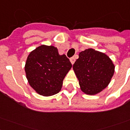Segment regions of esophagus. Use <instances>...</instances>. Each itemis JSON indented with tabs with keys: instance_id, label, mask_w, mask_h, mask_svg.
Segmentation results:
<instances>
[{
	"instance_id": "1",
	"label": "esophagus",
	"mask_w": 130,
	"mask_h": 130,
	"mask_svg": "<svg viewBox=\"0 0 130 130\" xmlns=\"http://www.w3.org/2000/svg\"><path fill=\"white\" fill-rule=\"evenodd\" d=\"M75 59L74 58V57H71V58H70V61H71V63L72 65H73V63H75Z\"/></svg>"
}]
</instances>
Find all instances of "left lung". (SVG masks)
Instances as JSON below:
<instances>
[{"instance_id": "8db88e82", "label": "left lung", "mask_w": 130, "mask_h": 130, "mask_svg": "<svg viewBox=\"0 0 130 130\" xmlns=\"http://www.w3.org/2000/svg\"><path fill=\"white\" fill-rule=\"evenodd\" d=\"M81 90L87 94H96L108 86L115 66L107 55L92 48L79 54L73 65Z\"/></svg>"}]
</instances>
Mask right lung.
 <instances>
[{"label": "right lung", "instance_id": "obj_1", "mask_svg": "<svg viewBox=\"0 0 130 130\" xmlns=\"http://www.w3.org/2000/svg\"><path fill=\"white\" fill-rule=\"evenodd\" d=\"M71 67L69 59L59 55L57 48L42 45L29 53L25 71L29 85L38 94L51 96L61 90Z\"/></svg>", "mask_w": 130, "mask_h": 130}]
</instances>
